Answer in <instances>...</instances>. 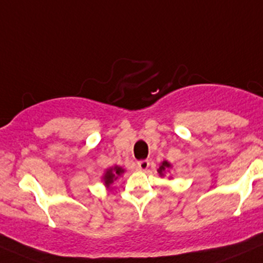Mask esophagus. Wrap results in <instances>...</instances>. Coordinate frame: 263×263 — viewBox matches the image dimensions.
<instances>
[{"instance_id":"obj_1","label":"esophagus","mask_w":263,"mask_h":263,"mask_svg":"<svg viewBox=\"0 0 263 263\" xmlns=\"http://www.w3.org/2000/svg\"><path fill=\"white\" fill-rule=\"evenodd\" d=\"M137 167L138 170H141V171H146V170L149 167V162L147 160H141L137 162Z\"/></svg>"}]
</instances>
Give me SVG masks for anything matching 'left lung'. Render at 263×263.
Returning <instances> with one entry per match:
<instances>
[{
    "label": "left lung",
    "instance_id": "8db88e82",
    "mask_svg": "<svg viewBox=\"0 0 263 263\" xmlns=\"http://www.w3.org/2000/svg\"><path fill=\"white\" fill-rule=\"evenodd\" d=\"M170 167H171V164L167 162V161H163L162 164H161V166H160V168H158V174L162 175V172H164V170L170 168Z\"/></svg>",
    "mask_w": 263,
    "mask_h": 263
}]
</instances>
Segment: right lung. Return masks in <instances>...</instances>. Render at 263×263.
Masks as SVG:
<instances>
[{
	"mask_svg": "<svg viewBox=\"0 0 263 263\" xmlns=\"http://www.w3.org/2000/svg\"><path fill=\"white\" fill-rule=\"evenodd\" d=\"M121 174H123V170L121 168V167L115 166L114 168H109L108 171L106 172V175L103 176V181H105V183L107 184V186H109L115 180H117L118 176Z\"/></svg>",
	"mask_w": 263,
	"mask_h": 263,
	"instance_id": "right-lung-1",
	"label": "right lung"
}]
</instances>
